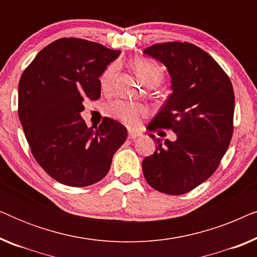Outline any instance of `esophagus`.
Here are the masks:
<instances>
[{"label": "esophagus", "instance_id": "34e87169", "mask_svg": "<svg viewBox=\"0 0 257 257\" xmlns=\"http://www.w3.org/2000/svg\"><path fill=\"white\" fill-rule=\"evenodd\" d=\"M142 137V133L137 132V131H128V138L130 139H137Z\"/></svg>", "mask_w": 257, "mask_h": 257}]
</instances>
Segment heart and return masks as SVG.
<instances>
[{"label": "heart", "mask_w": 257, "mask_h": 257, "mask_svg": "<svg viewBox=\"0 0 257 257\" xmlns=\"http://www.w3.org/2000/svg\"><path fill=\"white\" fill-rule=\"evenodd\" d=\"M133 70L142 80L143 84L150 89L157 87L164 79V70L154 61L149 58H136L131 63ZM117 71V65L111 64L107 66L103 75L100 77V85L104 91L111 89L112 80ZM106 113L110 117L121 121L127 126H137L140 119L147 115V108L142 104L131 103L125 100H114L110 103L105 108Z\"/></svg>", "instance_id": "obj_1"}]
</instances>
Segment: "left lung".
I'll list each match as a JSON object with an SVG mask.
<instances>
[{"label":"left lung","mask_w":257,"mask_h":257,"mask_svg":"<svg viewBox=\"0 0 257 257\" xmlns=\"http://www.w3.org/2000/svg\"><path fill=\"white\" fill-rule=\"evenodd\" d=\"M144 54L166 66L172 93L147 126L171 128L175 142L156 140L157 150L143 160L151 187L185 194L206 181L219 166L233 136L235 98L229 77L212 56L187 42L146 48Z\"/></svg>","instance_id":"left-lung-1"}]
</instances>
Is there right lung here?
Instances as JSON below:
<instances>
[{"label":"right lung","mask_w":257,"mask_h":257,"mask_svg":"<svg viewBox=\"0 0 257 257\" xmlns=\"http://www.w3.org/2000/svg\"><path fill=\"white\" fill-rule=\"evenodd\" d=\"M120 55L80 38H59L38 52L19 83V117L31 153L56 181L85 187L110 171L127 138L113 119L87 127L80 112L100 97L99 77Z\"/></svg>","instance_id":"add662e5"}]
</instances>
